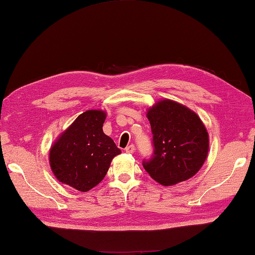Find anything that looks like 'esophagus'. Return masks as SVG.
<instances>
[{
    "label": "esophagus",
    "mask_w": 255,
    "mask_h": 255,
    "mask_svg": "<svg viewBox=\"0 0 255 255\" xmlns=\"http://www.w3.org/2000/svg\"><path fill=\"white\" fill-rule=\"evenodd\" d=\"M134 144H129V146H127L126 148H125V150H126L127 153H132L134 151Z\"/></svg>",
    "instance_id": "esophagus-1"
}]
</instances>
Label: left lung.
Masks as SVG:
<instances>
[{
	"label": "left lung",
	"instance_id": "1",
	"mask_svg": "<svg viewBox=\"0 0 255 255\" xmlns=\"http://www.w3.org/2000/svg\"><path fill=\"white\" fill-rule=\"evenodd\" d=\"M153 152L142 166L153 180L171 186L193 177L209 150L207 129L196 113L164 99L147 113Z\"/></svg>",
	"mask_w": 255,
	"mask_h": 255
}]
</instances>
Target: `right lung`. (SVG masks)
<instances>
[{"label": "right lung", "mask_w": 255, "mask_h": 255, "mask_svg": "<svg viewBox=\"0 0 255 255\" xmlns=\"http://www.w3.org/2000/svg\"><path fill=\"white\" fill-rule=\"evenodd\" d=\"M105 118L102 111L85 112L54 143L49 163L59 181L85 192L106 176L113 158L122 151L104 133Z\"/></svg>", "instance_id": "right-lung-1"}]
</instances>
